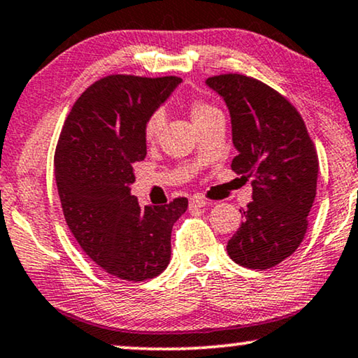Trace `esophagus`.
Wrapping results in <instances>:
<instances>
[{
    "label": "esophagus",
    "instance_id": "esophagus-1",
    "mask_svg": "<svg viewBox=\"0 0 358 358\" xmlns=\"http://www.w3.org/2000/svg\"><path fill=\"white\" fill-rule=\"evenodd\" d=\"M205 205H206V201L203 199H199V196H192L189 201L190 208H203Z\"/></svg>",
    "mask_w": 358,
    "mask_h": 358
}]
</instances>
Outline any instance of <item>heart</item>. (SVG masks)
Segmentation results:
<instances>
[{"label":"heart","mask_w":358,"mask_h":358,"mask_svg":"<svg viewBox=\"0 0 358 358\" xmlns=\"http://www.w3.org/2000/svg\"><path fill=\"white\" fill-rule=\"evenodd\" d=\"M216 111H217L216 108L208 105V103L196 101V100L190 103V117L192 121H194V124H199L200 121H203V119L211 116ZM163 127H164V113L163 111L152 113L143 127L145 138H147L148 142H155L159 137V134H162Z\"/></svg>","instance_id":"b5f03b06"}]
</instances>
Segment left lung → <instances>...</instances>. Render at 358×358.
Listing matches in <instances>:
<instances>
[{"mask_svg": "<svg viewBox=\"0 0 358 358\" xmlns=\"http://www.w3.org/2000/svg\"><path fill=\"white\" fill-rule=\"evenodd\" d=\"M206 87L224 100L237 155L231 168L253 179L252 201L227 242L241 266L266 269L297 250L317 195V152L297 110L252 77H210Z\"/></svg>", "mask_w": 358, "mask_h": 358, "instance_id": "1", "label": "left lung"}]
</instances>
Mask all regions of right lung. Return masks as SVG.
<instances>
[{
  "label": "right lung",
  "instance_id": "right-lung-1",
  "mask_svg": "<svg viewBox=\"0 0 358 358\" xmlns=\"http://www.w3.org/2000/svg\"><path fill=\"white\" fill-rule=\"evenodd\" d=\"M180 77L108 76L89 87L67 116L55 176L67 226L87 255L124 281H143L171 260V231L187 199L141 206L131 195L134 164L147 157L143 127Z\"/></svg>",
  "mask_w": 358,
  "mask_h": 358
}]
</instances>
